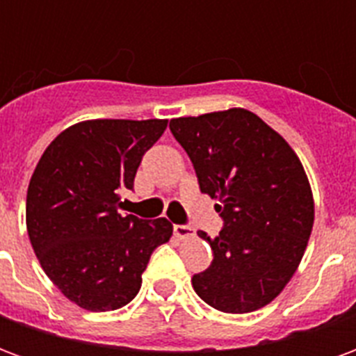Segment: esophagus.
I'll list each match as a JSON object with an SVG mask.
<instances>
[{"mask_svg":"<svg viewBox=\"0 0 356 356\" xmlns=\"http://www.w3.org/2000/svg\"><path fill=\"white\" fill-rule=\"evenodd\" d=\"M173 232H175L177 238H191V236H194L193 227H188V225H175Z\"/></svg>","mask_w":356,"mask_h":356,"instance_id":"34e87169","label":"esophagus"}]
</instances>
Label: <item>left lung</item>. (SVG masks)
Returning a JSON list of instances; mask_svg holds the SVG:
<instances>
[{"instance_id": "8db88e82", "label": "left lung", "mask_w": 356, "mask_h": 356, "mask_svg": "<svg viewBox=\"0 0 356 356\" xmlns=\"http://www.w3.org/2000/svg\"><path fill=\"white\" fill-rule=\"evenodd\" d=\"M170 129L223 219L216 238L200 231L213 261L193 276L194 291L223 313L268 305L298 270L313 231V193L298 154L246 108L175 118Z\"/></svg>"}]
</instances>
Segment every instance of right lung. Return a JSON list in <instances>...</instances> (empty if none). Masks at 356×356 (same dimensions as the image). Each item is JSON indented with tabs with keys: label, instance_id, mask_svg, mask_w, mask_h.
<instances>
[{
	"label": "right lung",
	"instance_id": "add662e5",
	"mask_svg": "<svg viewBox=\"0 0 356 356\" xmlns=\"http://www.w3.org/2000/svg\"><path fill=\"white\" fill-rule=\"evenodd\" d=\"M168 120H88L55 137L26 194V229L51 282L95 313L127 305L148 259L173 234L165 219L122 216L148 148Z\"/></svg>",
	"mask_w": 356,
	"mask_h": 356
}]
</instances>
